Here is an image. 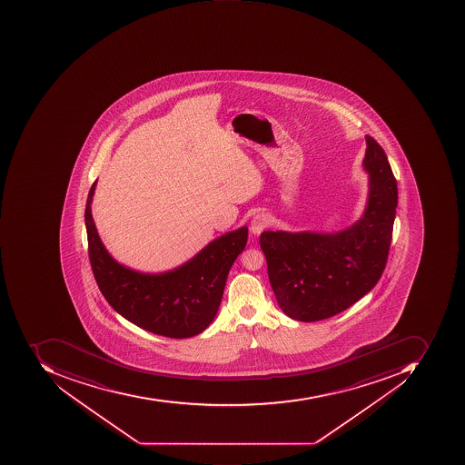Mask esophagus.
<instances>
[{
  "instance_id": "34e87169",
  "label": "esophagus",
  "mask_w": 465,
  "mask_h": 465,
  "mask_svg": "<svg viewBox=\"0 0 465 465\" xmlns=\"http://www.w3.org/2000/svg\"><path fill=\"white\" fill-rule=\"evenodd\" d=\"M270 223L271 218L267 215V213H257V215L252 219V223H250V231H252V233L254 234L262 233L264 229H267L268 226H270Z\"/></svg>"
}]
</instances>
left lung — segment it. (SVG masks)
I'll use <instances>...</instances> for the list:
<instances>
[{"instance_id": "1", "label": "left lung", "mask_w": 465, "mask_h": 465, "mask_svg": "<svg viewBox=\"0 0 465 465\" xmlns=\"http://www.w3.org/2000/svg\"><path fill=\"white\" fill-rule=\"evenodd\" d=\"M369 201L355 225L338 233L262 232L260 246L283 313L298 322L330 319L352 306L381 278L389 258L397 182L386 152L366 135Z\"/></svg>"}]
</instances>
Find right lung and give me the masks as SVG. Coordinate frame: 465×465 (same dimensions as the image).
Instances as JSON below:
<instances>
[{
    "mask_svg": "<svg viewBox=\"0 0 465 465\" xmlns=\"http://www.w3.org/2000/svg\"><path fill=\"white\" fill-rule=\"evenodd\" d=\"M89 190L85 208L88 254L97 286L110 306L146 331L169 338H189L213 322L226 278L246 247L247 228L213 240L189 262L171 272L149 275L115 262L102 244L91 213Z\"/></svg>",
    "mask_w": 465,
    "mask_h": 465,
    "instance_id": "obj_1",
    "label": "right lung"
}]
</instances>
